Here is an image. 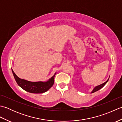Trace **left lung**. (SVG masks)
I'll return each mask as SVG.
<instances>
[{
	"label": "left lung",
	"instance_id": "obj_1",
	"mask_svg": "<svg viewBox=\"0 0 122 122\" xmlns=\"http://www.w3.org/2000/svg\"><path fill=\"white\" fill-rule=\"evenodd\" d=\"M108 80L109 79H108L107 81H106L105 82H104V83H103V84H101V85H98V86H96L94 89H93V90L92 91V93H94V92H97V91L98 90H99L100 89H101V88H102L103 86H104V85L106 84V83H107L108 82Z\"/></svg>",
	"mask_w": 122,
	"mask_h": 122
}]
</instances>
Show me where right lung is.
Wrapping results in <instances>:
<instances>
[{"label": "right lung", "instance_id": "1", "mask_svg": "<svg viewBox=\"0 0 122 122\" xmlns=\"http://www.w3.org/2000/svg\"><path fill=\"white\" fill-rule=\"evenodd\" d=\"M12 72L18 85L22 89L26 91L32 93H42L47 91L54 84V76L46 82H30L18 77L14 73L12 69Z\"/></svg>", "mask_w": 122, "mask_h": 122}]
</instances>
